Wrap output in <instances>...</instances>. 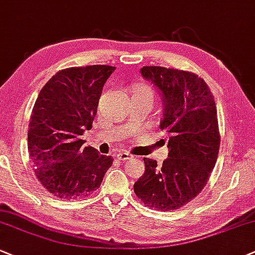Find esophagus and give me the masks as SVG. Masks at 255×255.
<instances>
[{
	"instance_id": "34e87169",
	"label": "esophagus",
	"mask_w": 255,
	"mask_h": 255,
	"mask_svg": "<svg viewBox=\"0 0 255 255\" xmlns=\"http://www.w3.org/2000/svg\"><path fill=\"white\" fill-rule=\"evenodd\" d=\"M131 158V155L130 153H128V152H119V153H117V159L118 161H127V159H130Z\"/></svg>"
}]
</instances>
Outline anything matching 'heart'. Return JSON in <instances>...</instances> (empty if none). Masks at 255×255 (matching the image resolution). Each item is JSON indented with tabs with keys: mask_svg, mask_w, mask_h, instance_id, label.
Returning <instances> with one entry per match:
<instances>
[{
	"mask_svg": "<svg viewBox=\"0 0 255 255\" xmlns=\"http://www.w3.org/2000/svg\"><path fill=\"white\" fill-rule=\"evenodd\" d=\"M136 92H139V93H150V94H152L151 89H150L149 86H146V85H139V86H137Z\"/></svg>",
	"mask_w": 255,
	"mask_h": 255,
	"instance_id": "heart-1",
	"label": "heart"
}]
</instances>
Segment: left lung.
Returning a JSON list of instances; mask_svg holds the SVG:
<instances>
[{
  "mask_svg": "<svg viewBox=\"0 0 255 255\" xmlns=\"http://www.w3.org/2000/svg\"><path fill=\"white\" fill-rule=\"evenodd\" d=\"M140 74L161 94L159 128L169 153L161 166L144 158L145 171L133 190L151 209L170 212L201 193L215 166L220 147L215 100L208 85L191 72L144 66Z\"/></svg>",
  "mask_w": 255,
  "mask_h": 255,
  "instance_id": "obj_1",
  "label": "left lung"
}]
</instances>
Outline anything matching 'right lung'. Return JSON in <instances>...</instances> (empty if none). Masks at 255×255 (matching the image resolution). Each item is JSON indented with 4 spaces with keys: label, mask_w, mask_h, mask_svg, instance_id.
Wrapping results in <instances>:
<instances>
[{
    "label": "right lung",
    "mask_w": 255,
    "mask_h": 255,
    "mask_svg": "<svg viewBox=\"0 0 255 255\" xmlns=\"http://www.w3.org/2000/svg\"><path fill=\"white\" fill-rule=\"evenodd\" d=\"M116 67L92 65L59 71L40 91L28 130V151L40 183L62 200L86 197L102 184L112 157L81 139L92 128L99 98Z\"/></svg>",
    "instance_id": "1"
}]
</instances>
